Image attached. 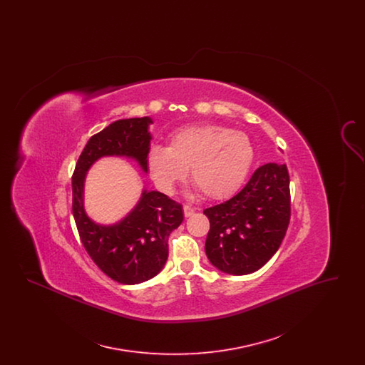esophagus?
Masks as SVG:
<instances>
[{"mask_svg":"<svg viewBox=\"0 0 365 365\" xmlns=\"http://www.w3.org/2000/svg\"><path fill=\"white\" fill-rule=\"evenodd\" d=\"M183 213H185V217H190L194 215V209L189 205H183Z\"/></svg>","mask_w":365,"mask_h":365,"instance_id":"esophagus-1","label":"esophagus"}]
</instances>
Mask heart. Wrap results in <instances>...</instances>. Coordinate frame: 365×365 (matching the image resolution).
Returning a JSON list of instances; mask_svg holds the SVG:
<instances>
[{
	"label": "heart",
	"mask_w": 365,
	"mask_h": 365,
	"mask_svg": "<svg viewBox=\"0 0 365 365\" xmlns=\"http://www.w3.org/2000/svg\"><path fill=\"white\" fill-rule=\"evenodd\" d=\"M253 160L255 148L246 134L204 124L176 133L168 148H152L148 170L165 194H174L190 170L192 183L207 198L223 200L240 189Z\"/></svg>",
	"instance_id": "obj_1"
}]
</instances>
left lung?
I'll use <instances>...</instances> for the list:
<instances>
[{
  "label": "left lung",
  "mask_w": 365,
  "mask_h": 365,
  "mask_svg": "<svg viewBox=\"0 0 365 365\" xmlns=\"http://www.w3.org/2000/svg\"><path fill=\"white\" fill-rule=\"evenodd\" d=\"M290 179L286 164L259 167L242 190L205 209L209 228L205 253L230 275L260 269L278 252L290 222Z\"/></svg>",
  "instance_id": "1"
}]
</instances>
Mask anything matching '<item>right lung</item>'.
<instances>
[{"instance_id":"right-lung-1","label":"right lung","mask_w":365,"mask_h":365,"mask_svg":"<svg viewBox=\"0 0 365 365\" xmlns=\"http://www.w3.org/2000/svg\"><path fill=\"white\" fill-rule=\"evenodd\" d=\"M149 116L122 119L88 139L72 176V213L88 256L108 277L123 284L155 278L168 259V237L183 222L182 205L160 191L142 190L137 205L122 220L100 225L85 209V180L103 157H125L148 174Z\"/></svg>"}]
</instances>
